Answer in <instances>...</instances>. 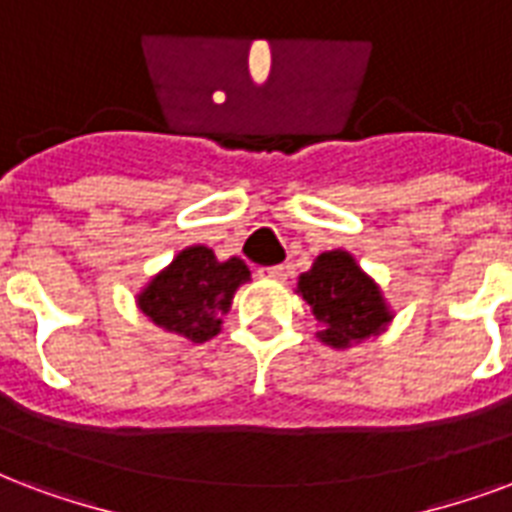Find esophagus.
Segmentation results:
<instances>
[{"label":"esophagus","instance_id":"esophagus-1","mask_svg":"<svg viewBox=\"0 0 512 512\" xmlns=\"http://www.w3.org/2000/svg\"><path fill=\"white\" fill-rule=\"evenodd\" d=\"M259 275H261V278L286 280V267H283V264H275V267H261Z\"/></svg>","mask_w":512,"mask_h":512}]
</instances>
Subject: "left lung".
<instances>
[{"label":"left lung","instance_id":"left-lung-1","mask_svg":"<svg viewBox=\"0 0 512 512\" xmlns=\"http://www.w3.org/2000/svg\"><path fill=\"white\" fill-rule=\"evenodd\" d=\"M297 291L313 307L321 343L332 348L361 343L383 332L391 321L380 288L345 251L321 253L313 267L299 275Z\"/></svg>","mask_w":512,"mask_h":512}]
</instances>
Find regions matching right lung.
Segmentation results:
<instances>
[{"label": "right lung", "instance_id": "obj_1", "mask_svg": "<svg viewBox=\"0 0 512 512\" xmlns=\"http://www.w3.org/2000/svg\"><path fill=\"white\" fill-rule=\"evenodd\" d=\"M251 278L245 261H218L205 245L180 251L167 270L142 288L137 305L153 324L191 343H207L221 332L234 291Z\"/></svg>", "mask_w": 512, "mask_h": 512}]
</instances>
